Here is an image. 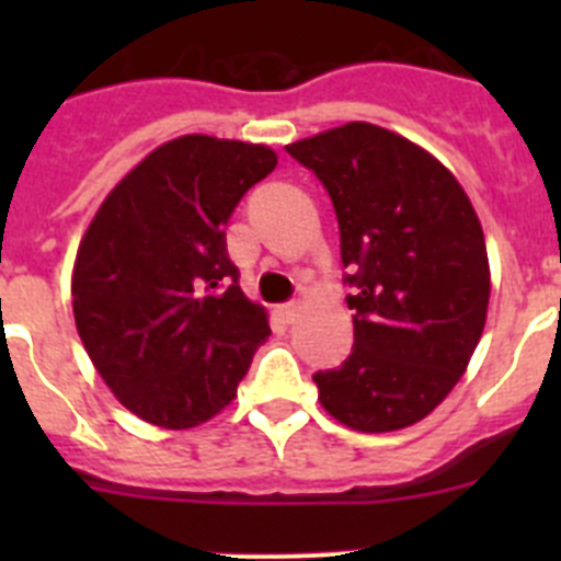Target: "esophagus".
Instances as JSON below:
<instances>
[{"mask_svg": "<svg viewBox=\"0 0 561 561\" xmlns=\"http://www.w3.org/2000/svg\"><path fill=\"white\" fill-rule=\"evenodd\" d=\"M277 314L284 317V323H295L297 317H300V304H297V300H291V304L277 306Z\"/></svg>", "mask_w": 561, "mask_h": 561, "instance_id": "1", "label": "esophagus"}]
</instances>
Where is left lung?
Instances as JSON below:
<instances>
[{
    "label": "left lung",
    "instance_id": "left-lung-1",
    "mask_svg": "<svg viewBox=\"0 0 561 561\" xmlns=\"http://www.w3.org/2000/svg\"><path fill=\"white\" fill-rule=\"evenodd\" d=\"M286 151L329 191L356 286L354 351L314 374L317 399L356 433L410 427L447 399L483 334L492 272L478 213L447 165L374 123Z\"/></svg>",
    "mask_w": 561,
    "mask_h": 561
}]
</instances>
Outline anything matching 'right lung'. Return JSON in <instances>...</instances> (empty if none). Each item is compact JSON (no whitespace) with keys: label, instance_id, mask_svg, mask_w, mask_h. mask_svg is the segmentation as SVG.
I'll list each match as a JSON object with an SVG mask.
<instances>
[{"label":"right lung","instance_id":"1","mask_svg":"<svg viewBox=\"0 0 561 561\" xmlns=\"http://www.w3.org/2000/svg\"><path fill=\"white\" fill-rule=\"evenodd\" d=\"M275 165L270 146L185 134L137 162L89 221L72 266L78 336L137 419L191 430L236 399L270 323L238 286L225 225Z\"/></svg>","mask_w":561,"mask_h":561}]
</instances>
